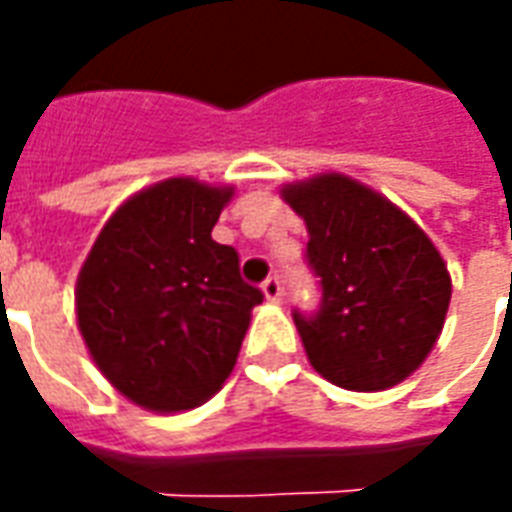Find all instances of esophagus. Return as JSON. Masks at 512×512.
I'll use <instances>...</instances> for the list:
<instances>
[{"mask_svg": "<svg viewBox=\"0 0 512 512\" xmlns=\"http://www.w3.org/2000/svg\"><path fill=\"white\" fill-rule=\"evenodd\" d=\"M263 293H266L268 301H282V279L277 274H271V277L263 282Z\"/></svg>", "mask_w": 512, "mask_h": 512, "instance_id": "obj_1", "label": "esophagus"}]
</instances>
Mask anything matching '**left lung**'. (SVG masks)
Returning <instances> with one entry per match:
<instances>
[{"label":"left lung","instance_id":"left-lung-1","mask_svg":"<svg viewBox=\"0 0 512 512\" xmlns=\"http://www.w3.org/2000/svg\"><path fill=\"white\" fill-rule=\"evenodd\" d=\"M307 222L315 312L293 310L310 365L326 381L378 392L400 384L436 345L452 285L430 238L406 213L345 175L285 189Z\"/></svg>","mask_w":512,"mask_h":512}]
</instances>
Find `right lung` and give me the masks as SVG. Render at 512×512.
<instances>
[{
  "mask_svg": "<svg viewBox=\"0 0 512 512\" xmlns=\"http://www.w3.org/2000/svg\"><path fill=\"white\" fill-rule=\"evenodd\" d=\"M233 189L172 178L134 194L98 235L76 285L95 365L150 411L216 395L263 290L241 279L233 246L211 238Z\"/></svg>",
  "mask_w": 512,
  "mask_h": 512,
  "instance_id": "right-lung-1",
  "label": "right lung"
}]
</instances>
